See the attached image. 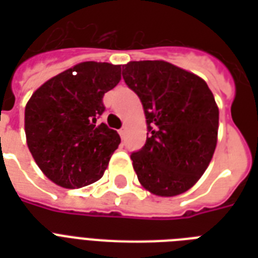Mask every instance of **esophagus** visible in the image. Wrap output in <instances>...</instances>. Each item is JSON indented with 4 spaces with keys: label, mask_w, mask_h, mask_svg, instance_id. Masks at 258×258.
<instances>
[{
    "label": "esophagus",
    "mask_w": 258,
    "mask_h": 258,
    "mask_svg": "<svg viewBox=\"0 0 258 258\" xmlns=\"http://www.w3.org/2000/svg\"><path fill=\"white\" fill-rule=\"evenodd\" d=\"M119 135H120L121 139H123V138H124V135H125V128H124V127H123V128L119 130Z\"/></svg>",
    "instance_id": "obj_1"
}]
</instances>
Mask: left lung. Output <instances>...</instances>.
I'll return each instance as SVG.
<instances>
[{
	"instance_id": "8db88e82",
	"label": "left lung",
	"mask_w": 258,
	"mask_h": 258,
	"mask_svg": "<svg viewBox=\"0 0 258 258\" xmlns=\"http://www.w3.org/2000/svg\"><path fill=\"white\" fill-rule=\"evenodd\" d=\"M125 84L145 109L147 139L131 154L142 186L155 196L187 191L208 169L217 146L218 107L208 84L166 61H130Z\"/></svg>"
}]
</instances>
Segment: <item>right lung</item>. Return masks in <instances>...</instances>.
Here are the masks:
<instances>
[{
  "label": "right lung",
  "instance_id": "obj_1",
  "mask_svg": "<svg viewBox=\"0 0 258 258\" xmlns=\"http://www.w3.org/2000/svg\"><path fill=\"white\" fill-rule=\"evenodd\" d=\"M120 71L108 62H80L44 83L28 101L26 143L41 171L58 186L83 187L104 174L120 137L97 119Z\"/></svg>",
  "mask_w": 258,
  "mask_h": 258
}]
</instances>
